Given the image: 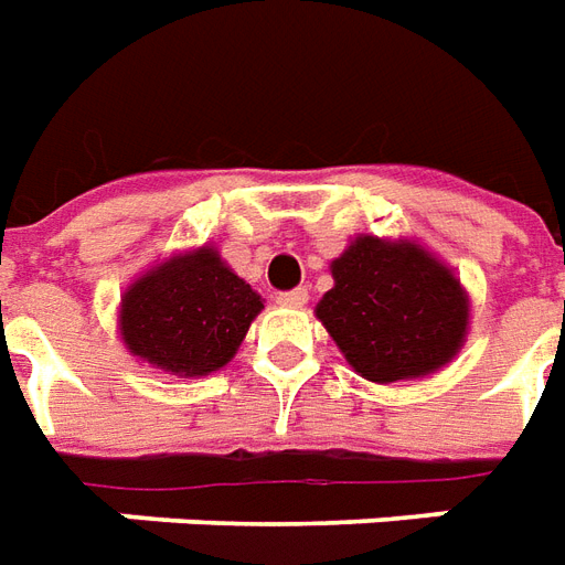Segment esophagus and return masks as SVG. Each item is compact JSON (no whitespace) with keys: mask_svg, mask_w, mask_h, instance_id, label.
<instances>
[{"mask_svg":"<svg viewBox=\"0 0 565 565\" xmlns=\"http://www.w3.org/2000/svg\"><path fill=\"white\" fill-rule=\"evenodd\" d=\"M307 300H309V291H307V288H291V291H279V295H277V303H279V307L298 309V307H303Z\"/></svg>","mask_w":565,"mask_h":565,"instance_id":"1","label":"esophagus"}]
</instances>
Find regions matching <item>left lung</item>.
<instances>
[{
	"instance_id": "left-lung-1",
	"label": "left lung",
	"mask_w": 565,
	"mask_h": 565,
	"mask_svg": "<svg viewBox=\"0 0 565 565\" xmlns=\"http://www.w3.org/2000/svg\"><path fill=\"white\" fill-rule=\"evenodd\" d=\"M330 270L333 288L316 312L363 379H419L459 351L468 298L426 249L358 237Z\"/></svg>"
}]
</instances>
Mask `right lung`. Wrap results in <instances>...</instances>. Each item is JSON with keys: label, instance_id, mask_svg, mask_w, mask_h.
Here are the masks:
<instances>
[{"label": "right lung", "instance_id": "add662e5", "mask_svg": "<svg viewBox=\"0 0 565 565\" xmlns=\"http://www.w3.org/2000/svg\"><path fill=\"white\" fill-rule=\"evenodd\" d=\"M258 312L256 291L202 247L130 286L121 300V339L130 354L193 379L235 358Z\"/></svg>", "mask_w": 565, "mask_h": 565}]
</instances>
